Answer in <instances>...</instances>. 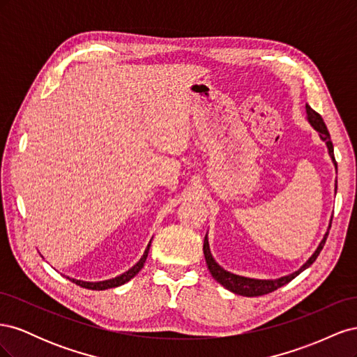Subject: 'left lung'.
Masks as SVG:
<instances>
[{
	"instance_id": "left-lung-1",
	"label": "left lung",
	"mask_w": 357,
	"mask_h": 357,
	"mask_svg": "<svg viewBox=\"0 0 357 357\" xmlns=\"http://www.w3.org/2000/svg\"><path fill=\"white\" fill-rule=\"evenodd\" d=\"M305 112H307V119H308L310 125L319 132V137H320L321 142H325V144L328 147V153H329V156H331V159L333 162L335 169H337V162H335V156H333V146H332L331 135H329V131H328L325 122H323L321 116L319 113H316L314 110H312L308 104H305ZM335 193H337V181H335ZM331 223H332V218H331V222H329L326 234L323 235V238L319 243L314 253H312L307 259V262L302 265L298 269V271L291 273V274H287V275H283V277H280V278L261 280V278H250V277H244V275H238V274H234V273L226 271L225 268H222L218 262L214 261V257H213L211 250H210V244H208V235H205L204 248H202L204 256H205V262H207V266H208L210 273H211V275H213V278L215 280V282L220 283L225 289L231 290L232 294H235V295H241V296H261V295L271 294V291H274L278 287L287 284L290 280H294L296 275H299L302 271H304V269H307L310 265H312V262L316 261L317 256L321 252L323 245H325V243H326L328 234H329V229H331Z\"/></svg>"
}]
</instances>
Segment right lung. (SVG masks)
I'll list each match as a JSON object with an SVG mask.
<instances>
[{
	"mask_svg": "<svg viewBox=\"0 0 357 357\" xmlns=\"http://www.w3.org/2000/svg\"><path fill=\"white\" fill-rule=\"evenodd\" d=\"M150 244H152V240L149 241V244H147V247H146V250H144L142 259H139V261H138L132 268H129L126 273H123V274H121V275H117V277H114V278L102 280V282H83V280H75V278H71V277H67V278L70 280V282H73V283H75V284H79V286H82V287H84V289H91V290H105V289H112V287L122 286V284L128 283L131 278H134L139 271H142V268L144 266V262H146L149 250H150Z\"/></svg>",
	"mask_w": 357,
	"mask_h": 357,
	"instance_id": "add662e5",
	"label": "right lung"
}]
</instances>
